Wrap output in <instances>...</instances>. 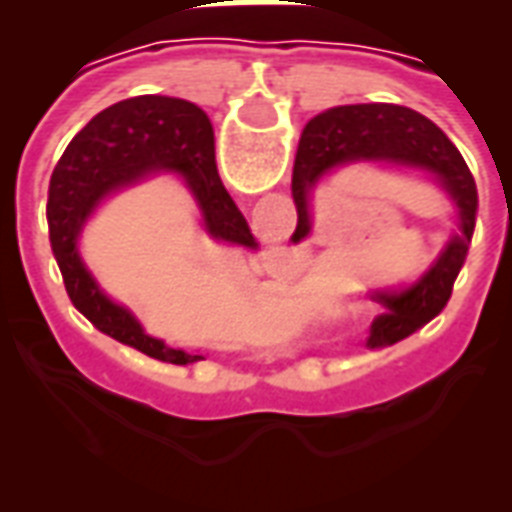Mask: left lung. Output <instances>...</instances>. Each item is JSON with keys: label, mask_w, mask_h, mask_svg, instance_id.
Masks as SVG:
<instances>
[{"label": "left lung", "mask_w": 512, "mask_h": 512, "mask_svg": "<svg viewBox=\"0 0 512 512\" xmlns=\"http://www.w3.org/2000/svg\"><path fill=\"white\" fill-rule=\"evenodd\" d=\"M351 164L422 172L450 197L455 208V233L441 246L428 271L411 285L373 290L370 299L381 304V315L370 323L367 348H384L406 340L447 307L455 277L472 244L477 186L458 147L425 115L397 104L334 106L312 117L301 131L293 164V200L299 211V224L290 238L293 244L312 233L310 200L315 186L326 175Z\"/></svg>", "instance_id": "left-lung-1"}]
</instances>
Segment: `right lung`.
Listing matches in <instances>:
<instances>
[{"instance_id":"obj_1","label":"right lung","mask_w":512,"mask_h":512,"mask_svg":"<svg viewBox=\"0 0 512 512\" xmlns=\"http://www.w3.org/2000/svg\"><path fill=\"white\" fill-rule=\"evenodd\" d=\"M161 172L183 178L200 205L202 227L211 238L257 249L244 213L216 172L211 120L197 104L167 95L120 101L73 136L51 175L46 205L49 238L73 307L98 332L169 365H194L205 356L169 348L164 340L150 337L134 312L106 296L79 255V235L98 205Z\"/></svg>"}]
</instances>
